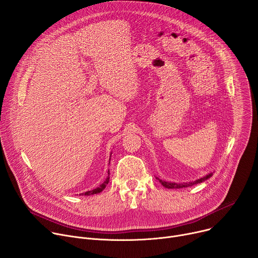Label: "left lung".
<instances>
[{
    "mask_svg": "<svg viewBox=\"0 0 258 258\" xmlns=\"http://www.w3.org/2000/svg\"><path fill=\"white\" fill-rule=\"evenodd\" d=\"M212 175H213V172L209 173L208 175H205V176H203V177H201V178H199V179H196V180H194V181H190V182H178V183H176V182L165 181V180H162V179H160V178H158V177H157V179H159V181L162 183V185L165 186V187H167V188H180V187H187V186H191V185L200 183V182H202V181H204V180L209 179Z\"/></svg>",
    "mask_w": 258,
    "mask_h": 258,
    "instance_id": "8db88e82",
    "label": "left lung"
}]
</instances>
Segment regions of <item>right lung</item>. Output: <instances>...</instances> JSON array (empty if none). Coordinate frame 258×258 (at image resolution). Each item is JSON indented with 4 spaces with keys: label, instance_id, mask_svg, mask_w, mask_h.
Instances as JSON below:
<instances>
[{
    "label": "right lung",
    "instance_id": "1",
    "mask_svg": "<svg viewBox=\"0 0 258 258\" xmlns=\"http://www.w3.org/2000/svg\"><path fill=\"white\" fill-rule=\"evenodd\" d=\"M110 164V163H109ZM109 180H110V171H108V177L105 179V181L102 182L99 186H97V187H95V188H93V190H91V191H88V192H85L83 195H86V196H90V195H94V194H98V193H100L102 190H104V188L107 186V184L109 183Z\"/></svg>",
    "mask_w": 258,
    "mask_h": 258
}]
</instances>
